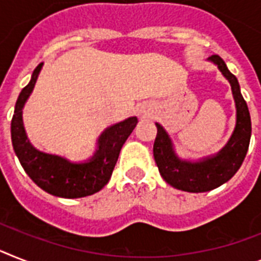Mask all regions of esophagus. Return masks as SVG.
<instances>
[{
  "mask_svg": "<svg viewBox=\"0 0 261 261\" xmlns=\"http://www.w3.org/2000/svg\"><path fill=\"white\" fill-rule=\"evenodd\" d=\"M139 113L141 116H149L150 113V107L148 104H143L139 108Z\"/></svg>",
  "mask_w": 261,
  "mask_h": 261,
  "instance_id": "obj_1",
  "label": "esophagus"
}]
</instances>
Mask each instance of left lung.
Masks as SVG:
<instances>
[{
  "label": "left lung",
  "mask_w": 261,
  "mask_h": 261,
  "mask_svg": "<svg viewBox=\"0 0 261 261\" xmlns=\"http://www.w3.org/2000/svg\"><path fill=\"white\" fill-rule=\"evenodd\" d=\"M208 61L217 66L231 85L236 107V125L228 143L219 152L197 160L181 159L176 153L172 139L161 124L156 122L157 136L153 156L159 172L173 188L185 192H208L227 182L242 167L251 140V116L240 92L238 79L228 70L220 56L213 55Z\"/></svg>",
  "instance_id": "1"
}]
</instances>
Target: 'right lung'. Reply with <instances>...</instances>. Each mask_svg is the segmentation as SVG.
I'll return each mask as SVG.
<instances>
[{
  "label": "right lung",
  "instance_id": "right-lung-1",
  "mask_svg": "<svg viewBox=\"0 0 261 261\" xmlns=\"http://www.w3.org/2000/svg\"><path fill=\"white\" fill-rule=\"evenodd\" d=\"M42 65L44 62L34 69L29 84L21 90L17 98L10 130L13 149L23 171L45 192L64 199L93 195L109 181L120 150L139 122L137 117H128L124 121L108 126L97 139L94 153L85 161L76 163L37 149L28 139L22 121V109L33 92Z\"/></svg>",
  "mask_w": 261,
  "mask_h": 261
}]
</instances>
